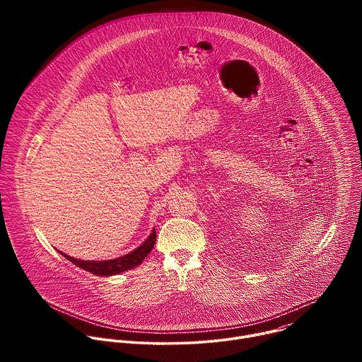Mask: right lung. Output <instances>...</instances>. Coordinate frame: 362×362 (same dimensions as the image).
Instances as JSON below:
<instances>
[{"instance_id": "add662e5", "label": "right lung", "mask_w": 362, "mask_h": 362, "mask_svg": "<svg viewBox=\"0 0 362 362\" xmlns=\"http://www.w3.org/2000/svg\"><path fill=\"white\" fill-rule=\"evenodd\" d=\"M154 242H156V230L153 229L150 236L139 247H136L133 252L126 253L124 256L116 257V259H112V261H81V259H77V257H73L67 253H63L62 250H59V252L66 257V259H69L71 264L77 265L78 268H81L84 271H88L98 276H112V275L126 272V271L133 269L137 265H140L144 257L151 252Z\"/></svg>"}]
</instances>
